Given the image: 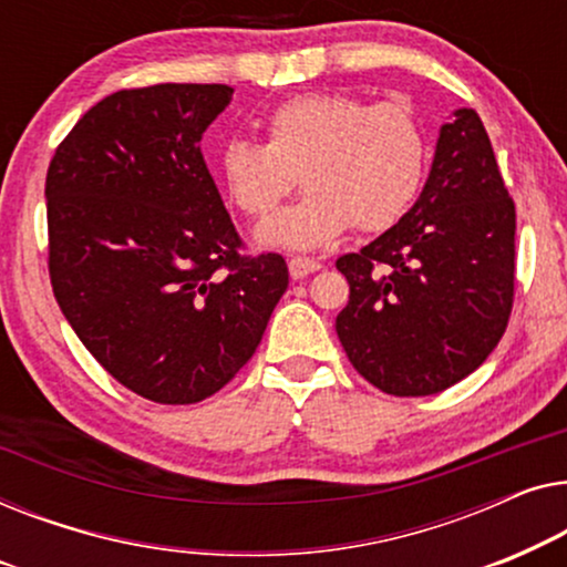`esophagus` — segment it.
<instances>
[{
	"instance_id": "obj_1",
	"label": "esophagus",
	"mask_w": 567,
	"mask_h": 567,
	"mask_svg": "<svg viewBox=\"0 0 567 567\" xmlns=\"http://www.w3.org/2000/svg\"><path fill=\"white\" fill-rule=\"evenodd\" d=\"M287 267H290V277L292 280H302V277L313 275L321 269V265H318L316 259H306V257H292L290 261H287Z\"/></svg>"
}]
</instances>
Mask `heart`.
<instances>
[{
  "mask_svg": "<svg viewBox=\"0 0 567 567\" xmlns=\"http://www.w3.org/2000/svg\"><path fill=\"white\" fill-rule=\"evenodd\" d=\"M254 143H223L218 172L238 210L265 220L298 185L306 197L259 228L285 249H321L349 228H393L424 187L429 138L401 102L367 105L352 94H298L269 110Z\"/></svg>",
  "mask_w": 567,
  "mask_h": 567,
  "instance_id": "1",
  "label": "heart"
}]
</instances>
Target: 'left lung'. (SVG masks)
Instances as JSON below:
<instances>
[{"mask_svg":"<svg viewBox=\"0 0 567 567\" xmlns=\"http://www.w3.org/2000/svg\"><path fill=\"white\" fill-rule=\"evenodd\" d=\"M514 200L475 110H454L419 200L385 234L337 259L349 302L341 347L390 395H434L504 337L514 302Z\"/></svg>","mask_w":567,"mask_h":567,"instance_id":"left-lung-1","label":"left lung"}]
</instances>
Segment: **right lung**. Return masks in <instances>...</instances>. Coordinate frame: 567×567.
Segmentation results:
<instances>
[{
  "label": "right lung",
  "instance_id": "right-lung-1",
  "mask_svg": "<svg viewBox=\"0 0 567 567\" xmlns=\"http://www.w3.org/2000/svg\"><path fill=\"white\" fill-rule=\"evenodd\" d=\"M226 84L121 90L86 110L45 177L48 272L71 329L154 403L210 398L251 360L287 290L280 254L241 238L200 141Z\"/></svg>",
  "mask_w": 567,
  "mask_h": 567
}]
</instances>
